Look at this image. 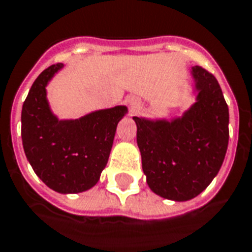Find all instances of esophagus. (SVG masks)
Returning <instances> with one entry per match:
<instances>
[{
    "mask_svg": "<svg viewBox=\"0 0 252 252\" xmlns=\"http://www.w3.org/2000/svg\"><path fill=\"white\" fill-rule=\"evenodd\" d=\"M127 104L131 112H136V110L140 109V106H142V102H140V100H139L136 96H130V97L127 98Z\"/></svg>",
    "mask_w": 252,
    "mask_h": 252,
    "instance_id": "1",
    "label": "esophagus"
}]
</instances>
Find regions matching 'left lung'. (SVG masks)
<instances>
[{"label": "left lung", "mask_w": 252, "mask_h": 252, "mask_svg": "<svg viewBox=\"0 0 252 252\" xmlns=\"http://www.w3.org/2000/svg\"><path fill=\"white\" fill-rule=\"evenodd\" d=\"M195 102L182 116L132 117L147 185L174 202L198 196L224 162L229 142V109L220 84L200 66L190 70Z\"/></svg>", "instance_id": "left-lung-1"}]
</instances>
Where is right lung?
Listing matches in <instances>:
<instances>
[{"label":"right lung","mask_w":252,"mask_h":252,"mask_svg":"<svg viewBox=\"0 0 252 252\" xmlns=\"http://www.w3.org/2000/svg\"><path fill=\"white\" fill-rule=\"evenodd\" d=\"M63 66L52 65L32 84L22 108V142L28 162L46 186L60 194H78L100 180L127 106L60 120L49 105L46 86Z\"/></svg>","instance_id":"right-lung-1"}]
</instances>
